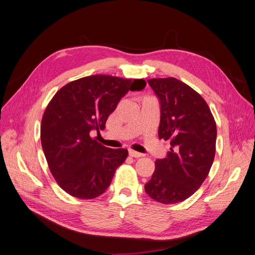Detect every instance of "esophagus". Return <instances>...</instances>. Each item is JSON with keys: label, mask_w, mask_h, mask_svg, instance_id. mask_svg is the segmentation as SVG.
I'll list each match as a JSON object with an SVG mask.
<instances>
[{"label": "esophagus", "mask_w": 255, "mask_h": 255, "mask_svg": "<svg viewBox=\"0 0 255 255\" xmlns=\"http://www.w3.org/2000/svg\"><path fill=\"white\" fill-rule=\"evenodd\" d=\"M128 155H129L130 157H141V156H143V154L138 153V152L133 151V150H129V151H128Z\"/></svg>", "instance_id": "34e87169"}]
</instances>
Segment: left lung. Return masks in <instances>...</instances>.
<instances>
[{
    "instance_id": "left-lung-1",
    "label": "left lung",
    "mask_w": 255,
    "mask_h": 255,
    "mask_svg": "<svg viewBox=\"0 0 255 255\" xmlns=\"http://www.w3.org/2000/svg\"><path fill=\"white\" fill-rule=\"evenodd\" d=\"M160 102L159 139L170 140V151L155 161V171L144 185L146 195L164 204L188 199L211 170L217 128L205 100L174 78L148 80Z\"/></svg>"
}]
</instances>
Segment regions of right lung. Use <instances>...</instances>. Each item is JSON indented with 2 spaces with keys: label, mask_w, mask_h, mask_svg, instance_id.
<instances>
[{
  "label": "right lung",
  "mask_w": 255,
  "mask_h": 255,
  "mask_svg": "<svg viewBox=\"0 0 255 255\" xmlns=\"http://www.w3.org/2000/svg\"><path fill=\"white\" fill-rule=\"evenodd\" d=\"M145 84L142 79L89 75L68 83L52 98L41 120V145L52 175L67 194L89 200L109 188L128 152L106 148L90 133L104 129L121 98Z\"/></svg>",
  "instance_id": "1"
}]
</instances>
